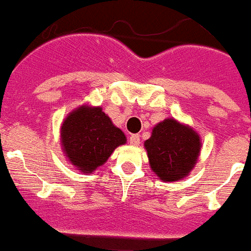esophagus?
<instances>
[{"instance_id": "34e87169", "label": "esophagus", "mask_w": 251, "mask_h": 251, "mask_svg": "<svg viewBox=\"0 0 251 251\" xmlns=\"http://www.w3.org/2000/svg\"><path fill=\"white\" fill-rule=\"evenodd\" d=\"M129 142H130V144L132 145V147H138L139 144H140V138H139V135H131L130 136V139H129Z\"/></svg>"}]
</instances>
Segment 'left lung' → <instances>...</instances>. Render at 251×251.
Instances as JSON below:
<instances>
[{"label": "left lung", "instance_id": "8db88e82", "mask_svg": "<svg viewBox=\"0 0 251 251\" xmlns=\"http://www.w3.org/2000/svg\"><path fill=\"white\" fill-rule=\"evenodd\" d=\"M149 166L165 182L182 180L193 171L201 154V136L193 127L175 119H165L144 142Z\"/></svg>", "mask_w": 251, "mask_h": 251}]
</instances>
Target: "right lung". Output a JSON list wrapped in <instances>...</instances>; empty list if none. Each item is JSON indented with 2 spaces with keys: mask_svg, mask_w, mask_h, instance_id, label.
I'll use <instances>...</instances> for the list:
<instances>
[{
  "mask_svg": "<svg viewBox=\"0 0 251 251\" xmlns=\"http://www.w3.org/2000/svg\"><path fill=\"white\" fill-rule=\"evenodd\" d=\"M62 151L70 165L83 174H93L117 147L126 144L121 129L100 107L83 106L71 111L60 130Z\"/></svg>",
  "mask_w": 251,
  "mask_h": 251,
  "instance_id": "add662e5",
  "label": "right lung"
}]
</instances>
